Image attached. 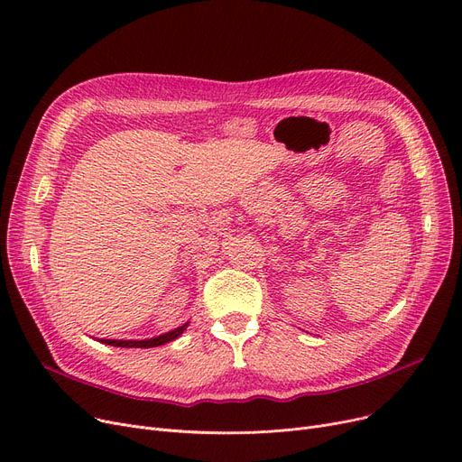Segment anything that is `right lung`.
<instances>
[{
	"label": "right lung",
	"instance_id": "1",
	"mask_svg": "<svg viewBox=\"0 0 462 462\" xmlns=\"http://www.w3.org/2000/svg\"><path fill=\"white\" fill-rule=\"evenodd\" d=\"M189 328V322H185L183 326L168 331V333H162L159 337H152V338H142V341H124V338H97V341H101L105 345H110V346H121V348H153V346H161V345H166L170 341H174V338H178L185 329Z\"/></svg>",
	"mask_w": 462,
	"mask_h": 462
}]
</instances>
